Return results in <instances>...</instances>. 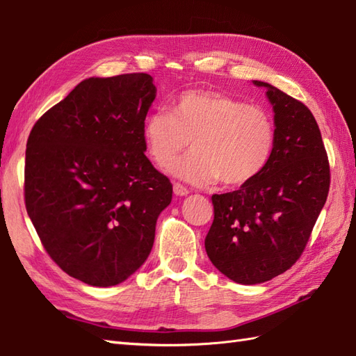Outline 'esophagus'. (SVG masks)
Listing matches in <instances>:
<instances>
[{"label":"esophagus","instance_id":"34e87169","mask_svg":"<svg viewBox=\"0 0 356 356\" xmlns=\"http://www.w3.org/2000/svg\"><path fill=\"white\" fill-rule=\"evenodd\" d=\"M173 193H175L177 196H186L188 193V191H187V187H184L183 184L175 183L173 184Z\"/></svg>","mask_w":356,"mask_h":356}]
</instances>
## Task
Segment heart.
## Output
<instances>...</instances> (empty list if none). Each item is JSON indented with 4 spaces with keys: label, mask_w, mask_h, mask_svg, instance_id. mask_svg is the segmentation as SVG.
<instances>
[{
    "label": "heart",
    "mask_w": 356,
    "mask_h": 356,
    "mask_svg": "<svg viewBox=\"0 0 356 356\" xmlns=\"http://www.w3.org/2000/svg\"><path fill=\"white\" fill-rule=\"evenodd\" d=\"M143 138L151 160L164 168L192 141L193 152L172 170L195 184L228 188L252 183L268 168L277 143L273 115L227 94L188 90L173 99L170 113L145 118Z\"/></svg>",
    "instance_id": "heart-1"
}]
</instances>
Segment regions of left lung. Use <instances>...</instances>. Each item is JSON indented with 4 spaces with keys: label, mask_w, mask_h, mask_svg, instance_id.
Listing matches in <instances>:
<instances>
[{
    "label": "left lung",
    "mask_w": 356,
    "mask_h": 356,
    "mask_svg": "<svg viewBox=\"0 0 356 356\" xmlns=\"http://www.w3.org/2000/svg\"><path fill=\"white\" fill-rule=\"evenodd\" d=\"M265 86L277 143L268 168L239 191L213 195L205 251L218 270L242 285L285 273L302 256L327 200L330 169L318 124L302 102Z\"/></svg>",
    "instance_id": "1"
}]
</instances>
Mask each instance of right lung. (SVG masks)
Masks as SVG:
<instances>
[{
	"mask_svg": "<svg viewBox=\"0 0 356 356\" xmlns=\"http://www.w3.org/2000/svg\"><path fill=\"white\" fill-rule=\"evenodd\" d=\"M156 88L146 73L90 77L30 131L24 200L47 254L91 286H114L145 264L172 201L145 155Z\"/></svg>",
	"mask_w": 356,
	"mask_h": 356,
	"instance_id": "obj_1",
	"label": "right lung"
}]
</instances>
